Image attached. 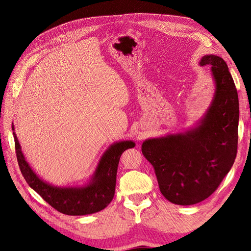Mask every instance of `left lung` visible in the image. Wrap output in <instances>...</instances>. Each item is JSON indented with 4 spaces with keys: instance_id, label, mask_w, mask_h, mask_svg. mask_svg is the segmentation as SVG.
Masks as SVG:
<instances>
[{
    "instance_id": "8db88e82",
    "label": "left lung",
    "mask_w": 251,
    "mask_h": 251,
    "mask_svg": "<svg viewBox=\"0 0 251 251\" xmlns=\"http://www.w3.org/2000/svg\"><path fill=\"white\" fill-rule=\"evenodd\" d=\"M200 65L209 66L215 83L203 116L191 128L148 138L141 146L162 194L179 205L199 203L213 194L237 153L239 101L228 66L216 55L203 56Z\"/></svg>"
}]
</instances>
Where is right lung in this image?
Instances as JSON below:
<instances>
[{"label": "right lung", "instance_id": "right-lung-1", "mask_svg": "<svg viewBox=\"0 0 251 251\" xmlns=\"http://www.w3.org/2000/svg\"><path fill=\"white\" fill-rule=\"evenodd\" d=\"M12 130L18 164L26 182L50 205L69 216L91 215L109 205L115 194L120 156L126 150L135 147L133 140L116 141L104 151L94 174L83 185L56 186L43 180L34 172L25 159L13 123Z\"/></svg>", "mask_w": 251, "mask_h": 251}]
</instances>
